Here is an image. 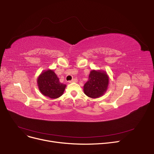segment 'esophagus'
Instances as JSON below:
<instances>
[{
  "label": "esophagus",
  "mask_w": 154,
  "mask_h": 154,
  "mask_svg": "<svg viewBox=\"0 0 154 154\" xmlns=\"http://www.w3.org/2000/svg\"><path fill=\"white\" fill-rule=\"evenodd\" d=\"M77 82V79L75 78V79H73L72 80H70L69 82L72 83V82Z\"/></svg>",
  "instance_id": "1"
}]
</instances>
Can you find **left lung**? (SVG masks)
<instances>
[{
    "mask_svg": "<svg viewBox=\"0 0 154 154\" xmlns=\"http://www.w3.org/2000/svg\"><path fill=\"white\" fill-rule=\"evenodd\" d=\"M109 84V77L102 71L92 70L88 81L84 84V91L91 98H98L106 91Z\"/></svg>",
    "mask_w": 154,
    "mask_h": 154,
    "instance_id": "obj_1",
    "label": "left lung"
}]
</instances>
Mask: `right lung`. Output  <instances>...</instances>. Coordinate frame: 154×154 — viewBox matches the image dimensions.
Listing matches in <instances>:
<instances>
[{
  "label": "right lung",
  "mask_w": 154,
  "mask_h": 154,
  "mask_svg": "<svg viewBox=\"0 0 154 154\" xmlns=\"http://www.w3.org/2000/svg\"><path fill=\"white\" fill-rule=\"evenodd\" d=\"M38 88L41 93L51 99L59 98L65 90L66 85L59 82V79L53 70L42 73L37 80Z\"/></svg>",
  "instance_id": "1"
}]
</instances>
